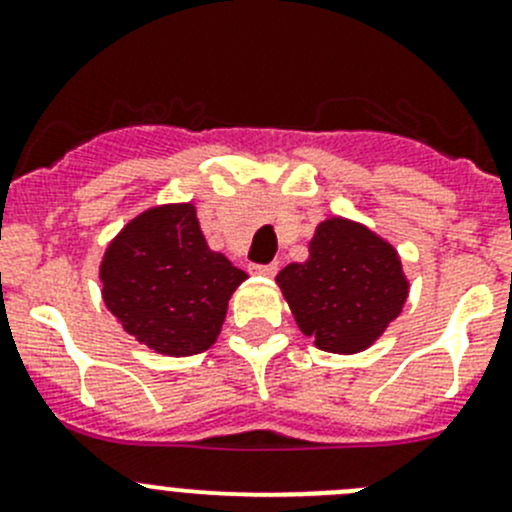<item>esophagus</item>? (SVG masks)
<instances>
[{
    "label": "esophagus",
    "mask_w": 512,
    "mask_h": 512,
    "mask_svg": "<svg viewBox=\"0 0 512 512\" xmlns=\"http://www.w3.org/2000/svg\"><path fill=\"white\" fill-rule=\"evenodd\" d=\"M252 275L260 277H275L277 275V265H250Z\"/></svg>",
    "instance_id": "1"
}]
</instances>
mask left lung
<instances>
[{"instance_id": "obj_1", "label": "left lung", "mask_w": 512, "mask_h": 512, "mask_svg": "<svg viewBox=\"0 0 512 512\" xmlns=\"http://www.w3.org/2000/svg\"><path fill=\"white\" fill-rule=\"evenodd\" d=\"M275 282L299 332L332 354L369 349L409 297V277L396 247L339 215L317 225L307 260L289 262Z\"/></svg>"}]
</instances>
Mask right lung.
<instances>
[{
    "mask_svg": "<svg viewBox=\"0 0 512 512\" xmlns=\"http://www.w3.org/2000/svg\"><path fill=\"white\" fill-rule=\"evenodd\" d=\"M98 280L106 309L136 342L190 356L218 342L227 302L247 275L210 250L193 203H165L108 242Z\"/></svg>",
    "mask_w": 512,
    "mask_h": 512,
    "instance_id": "add662e5",
    "label": "right lung"
}]
</instances>
